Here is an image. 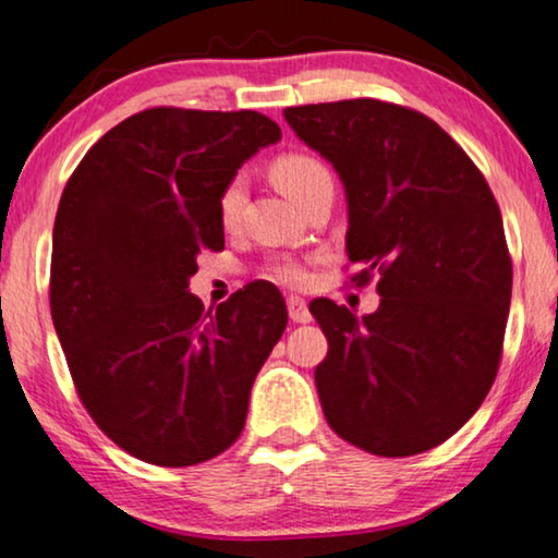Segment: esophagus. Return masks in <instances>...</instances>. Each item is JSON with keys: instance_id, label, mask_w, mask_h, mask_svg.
<instances>
[{"instance_id": "obj_1", "label": "esophagus", "mask_w": 558, "mask_h": 558, "mask_svg": "<svg viewBox=\"0 0 558 558\" xmlns=\"http://www.w3.org/2000/svg\"><path fill=\"white\" fill-rule=\"evenodd\" d=\"M287 310H289V319H292V323H300V325L312 323V312L302 296H289Z\"/></svg>"}]
</instances>
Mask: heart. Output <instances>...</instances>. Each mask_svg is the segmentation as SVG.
I'll return each mask as SVG.
<instances>
[{"label": "heart", "instance_id": "b5f03b06", "mask_svg": "<svg viewBox=\"0 0 558 558\" xmlns=\"http://www.w3.org/2000/svg\"><path fill=\"white\" fill-rule=\"evenodd\" d=\"M271 178L277 187L287 197H292L296 205H302L307 197L323 185H332V174L319 159L310 155H281L274 159ZM243 203H246V182L243 178H233L226 182L218 197V220L226 231H233L239 226ZM274 277L284 284L302 287L307 281V269L296 262L274 264Z\"/></svg>", "mask_w": 558, "mask_h": 558}]
</instances>
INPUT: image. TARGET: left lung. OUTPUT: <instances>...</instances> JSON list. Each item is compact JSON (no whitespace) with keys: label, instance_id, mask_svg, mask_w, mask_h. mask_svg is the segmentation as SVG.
I'll use <instances>...</instances> for the list:
<instances>
[{"label":"left lung","instance_id":"8db88e82","mask_svg":"<svg viewBox=\"0 0 558 558\" xmlns=\"http://www.w3.org/2000/svg\"><path fill=\"white\" fill-rule=\"evenodd\" d=\"M284 119L345 185L353 281L380 274L373 315L310 304L330 342L315 371L327 424L371 454L426 452L498 373L513 287L498 203L460 144L407 106L353 98Z\"/></svg>","mask_w":558,"mask_h":558}]
</instances>
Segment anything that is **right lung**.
Here are the masks:
<instances>
[{"label": "right lung", "mask_w": 558, "mask_h": 558, "mask_svg": "<svg viewBox=\"0 0 558 558\" xmlns=\"http://www.w3.org/2000/svg\"><path fill=\"white\" fill-rule=\"evenodd\" d=\"M281 140L258 111L157 106L86 151L52 228L50 312L75 391L136 460L190 468L246 424L256 373L287 327L269 281L216 310L190 294L197 254L223 248L218 197Z\"/></svg>", "instance_id": "1"}]
</instances>
